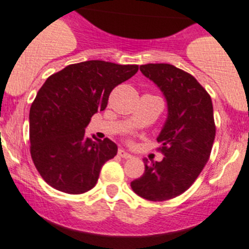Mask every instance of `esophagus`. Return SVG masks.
Masks as SVG:
<instances>
[{
	"label": "esophagus",
	"mask_w": 249,
	"mask_h": 249,
	"mask_svg": "<svg viewBox=\"0 0 249 249\" xmlns=\"http://www.w3.org/2000/svg\"><path fill=\"white\" fill-rule=\"evenodd\" d=\"M118 155H119L120 158H124V159L131 158V155H130L129 152H126L125 150H123V149H119V151H118Z\"/></svg>",
	"instance_id": "esophagus-1"
}]
</instances>
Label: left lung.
Wrapping results in <instances>:
<instances>
[{"label": "left lung", "mask_w": 249, "mask_h": 249, "mask_svg": "<svg viewBox=\"0 0 249 249\" xmlns=\"http://www.w3.org/2000/svg\"><path fill=\"white\" fill-rule=\"evenodd\" d=\"M167 103V118L158 136L165 158L144 159L145 172L131 189L149 201H166L183 194L210 159L216 126L210 94L191 74L171 64L140 66Z\"/></svg>", "instance_id": "1"}]
</instances>
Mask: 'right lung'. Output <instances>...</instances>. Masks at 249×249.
<instances>
[{"label": "right lung", "mask_w": 249, "mask_h": 249, "mask_svg": "<svg viewBox=\"0 0 249 249\" xmlns=\"http://www.w3.org/2000/svg\"><path fill=\"white\" fill-rule=\"evenodd\" d=\"M138 69L135 64L87 60L52 74L38 90L30 110L31 156L53 189L79 195L95 186L118 146L108 138H87L86 127L107 108L111 90Z\"/></svg>", "instance_id": "obj_1"}]
</instances>
